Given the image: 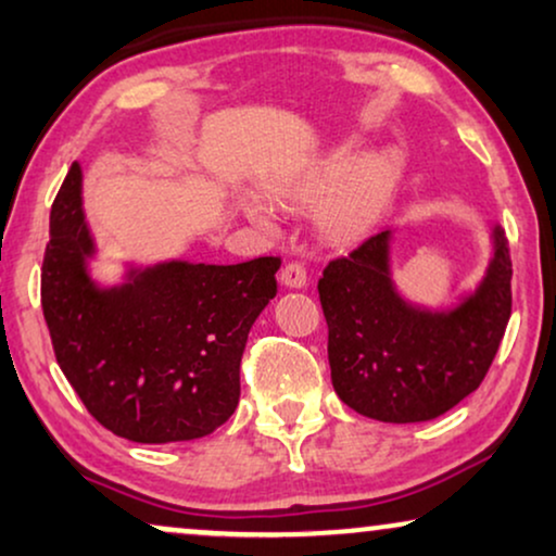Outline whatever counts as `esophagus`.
<instances>
[{"instance_id": "esophagus-1", "label": "esophagus", "mask_w": 556, "mask_h": 556, "mask_svg": "<svg viewBox=\"0 0 556 556\" xmlns=\"http://www.w3.org/2000/svg\"><path fill=\"white\" fill-rule=\"evenodd\" d=\"M306 268H303V263L299 261H291L283 265V270H280V283L288 286V288H303L306 286Z\"/></svg>"}]
</instances>
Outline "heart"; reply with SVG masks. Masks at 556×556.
<instances>
[{
	"instance_id": "b5f03b06",
	"label": "heart",
	"mask_w": 556,
	"mask_h": 556,
	"mask_svg": "<svg viewBox=\"0 0 556 556\" xmlns=\"http://www.w3.org/2000/svg\"><path fill=\"white\" fill-rule=\"evenodd\" d=\"M326 179V177H324ZM324 179H301L288 181L276 189V197L280 202L293 204V207H303V204L316 202L321 194ZM394 181V162L392 159H377V162L364 164L359 172L354 174L352 181L341 189V194L333 200L329 207L324 210V227L333 238H356V235L367 232L371 225L377 223L379 212L384 210L387 197H390ZM250 217L261 225H270V219L257 204L248 207Z\"/></svg>"
}]
</instances>
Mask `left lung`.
Wrapping results in <instances>:
<instances>
[{"mask_svg": "<svg viewBox=\"0 0 556 556\" xmlns=\"http://www.w3.org/2000/svg\"><path fill=\"white\" fill-rule=\"evenodd\" d=\"M387 238L371 235L318 278L331 382L359 415L422 422L458 405L489 375L511 316V253L496 227L478 291L447 314H430L394 293Z\"/></svg>", "mask_w": 556, "mask_h": 556, "instance_id": "left-lung-1", "label": "left lung"}]
</instances>
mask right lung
Returning <instances> with one entry per match:
<instances>
[{"mask_svg":"<svg viewBox=\"0 0 556 556\" xmlns=\"http://www.w3.org/2000/svg\"><path fill=\"white\" fill-rule=\"evenodd\" d=\"M90 253L75 162L50 210L40 295L55 359L88 413L134 443L204 438L230 420L250 326L278 293L280 257L174 261L98 288Z\"/></svg>","mask_w":556,"mask_h":556,"instance_id":"1","label":"right lung"}]
</instances>
